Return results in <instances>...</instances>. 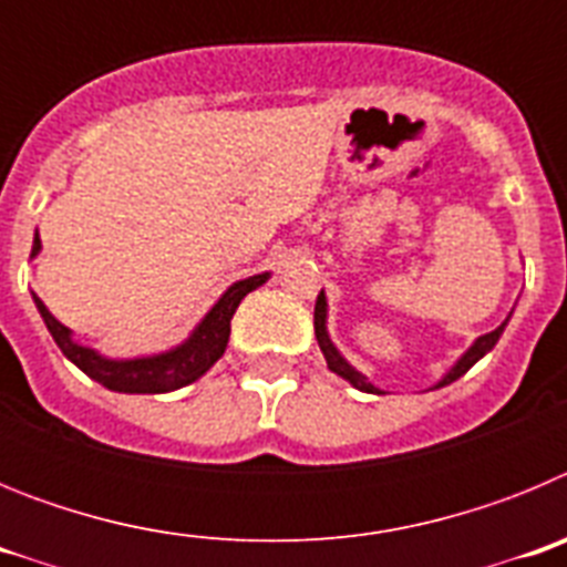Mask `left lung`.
Wrapping results in <instances>:
<instances>
[{"label": "left lung", "mask_w": 567, "mask_h": 567, "mask_svg": "<svg viewBox=\"0 0 567 567\" xmlns=\"http://www.w3.org/2000/svg\"><path fill=\"white\" fill-rule=\"evenodd\" d=\"M327 318H329V303H327V295H323V289H320L318 303H315V338H318L320 352H323V358H327V365H329V369H332L334 374H340V378H343L346 383H352L354 389H358V392L383 394V392H380V389H378V385L372 383V380L365 378L363 372H358V369H354V365L349 363V360H346L343 354H340V349H338V346H334V340L329 338ZM508 318H511V315H508ZM508 318H505V323H499V327L494 329V332H488V334H483V338L474 340V343H471L468 349H465V352L460 354L457 363H454L452 369H449V372H445L443 378H440L437 383L432 385V389H443V385L454 383V380L463 378V374L468 372L471 365L477 363L480 358H485V354H488L491 349L497 346V340H499V334H503V329L508 327Z\"/></svg>", "instance_id": "8db88e82"}]
</instances>
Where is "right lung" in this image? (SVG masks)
I'll list each match as a JSON object with an SVG mask.
<instances>
[{
    "mask_svg": "<svg viewBox=\"0 0 567 567\" xmlns=\"http://www.w3.org/2000/svg\"><path fill=\"white\" fill-rule=\"evenodd\" d=\"M42 252V240L39 233L33 235V249H30V258H37ZM272 272L249 275L244 280H235L233 287L215 300L213 309L198 320V327L187 334L178 346L167 349V352L155 354H142V358H107L93 346H84L73 338V329H68L62 320H56L50 315V309L44 307L42 298L37 292L33 295V303H37L39 315H42L44 327L53 334L56 346L62 349L64 358L70 363H76L87 378H93L96 383H102L110 392L122 394H167L175 389H184V385L195 383V380L207 374L215 365V360L221 358L224 349L229 343V320H233L235 309L244 298H247L252 289L264 287Z\"/></svg>",
    "mask_w": 567,
    "mask_h": 567,
    "instance_id": "obj_1",
    "label": "right lung"
}]
</instances>
